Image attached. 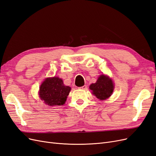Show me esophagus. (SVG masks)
Returning a JSON list of instances; mask_svg holds the SVG:
<instances>
[{"label": "esophagus", "mask_w": 156, "mask_h": 156, "mask_svg": "<svg viewBox=\"0 0 156 156\" xmlns=\"http://www.w3.org/2000/svg\"><path fill=\"white\" fill-rule=\"evenodd\" d=\"M79 89H83V90H87V87L86 85H84V86H83L81 87H79Z\"/></svg>", "instance_id": "obj_1"}]
</instances>
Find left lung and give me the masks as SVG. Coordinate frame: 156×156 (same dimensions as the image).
<instances>
[{"label":"left lung","instance_id":"8db88e82","mask_svg":"<svg viewBox=\"0 0 156 156\" xmlns=\"http://www.w3.org/2000/svg\"><path fill=\"white\" fill-rule=\"evenodd\" d=\"M90 89L92 90V94L97 98L101 100H106L110 97L114 89V84L112 80L106 75H101L98 77L96 83L90 86Z\"/></svg>","mask_w":156,"mask_h":156}]
</instances>
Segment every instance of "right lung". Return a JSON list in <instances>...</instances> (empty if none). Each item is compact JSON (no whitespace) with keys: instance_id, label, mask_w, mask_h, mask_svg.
Masks as SVG:
<instances>
[{"instance_id":"obj_1","label":"right lung","mask_w":156,"mask_h":156,"mask_svg":"<svg viewBox=\"0 0 156 156\" xmlns=\"http://www.w3.org/2000/svg\"><path fill=\"white\" fill-rule=\"evenodd\" d=\"M71 88L65 86L62 80L56 77L48 78L40 88V97L48 105H62L66 101Z\"/></svg>"}]
</instances>
